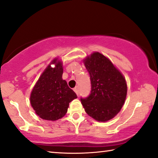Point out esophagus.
Returning a JSON list of instances; mask_svg holds the SVG:
<instances>
[{"mask_svg":"<svg viewBox=\"0 0 158 158\" xmlns=\"http://www.w3.org/2000/svg\"><path fill=\"white\" fill-rule=\"evenodd\" d=\"M74 92L77 94V96H79V87H75V88L74 89Z\"/></svg>","mask_w":158,"mask_h":158,"instance_id":"34e87169","label":"esophagus"}]
</instances>
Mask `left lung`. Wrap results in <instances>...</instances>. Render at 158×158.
<instances>
[{
    "mask_svg": "<svg viewBox=\"0 0 158 158\" xmlns=\"http://www.w3.org/2000/svg\"><path fill=\"white\" fill-rule=\"evenodd\" d=\"M90 75L91 94L81 102L86 114L98 121L105 122L118 114L127 95L123 75L109 59L95 52L84 60Z\"/></svg>",
    "mask_w": 158,
    "mask_h": 158,
    "instance_id": "8db88e82",
    "label": "left lung"
}]
</instances>
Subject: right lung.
<instances>
[{"instance_id": "obj_1", "label": "right lung", "mask_w": 158, "mask_h": 158, "mask_svg": "<svg viewBox=\"0 0 158 158\" xmlns=\"http://www.w3.org/2000/svg\"><path fill=\"white\" fill-rule=\"evenodd\" d=\"M51 64H55L52 68ZM62 62L54 59L42 72L30 94V104L37 116L48 121H56L67 114L69 103L77 94L62 79Z\"/></svg>"}]
</instances>
